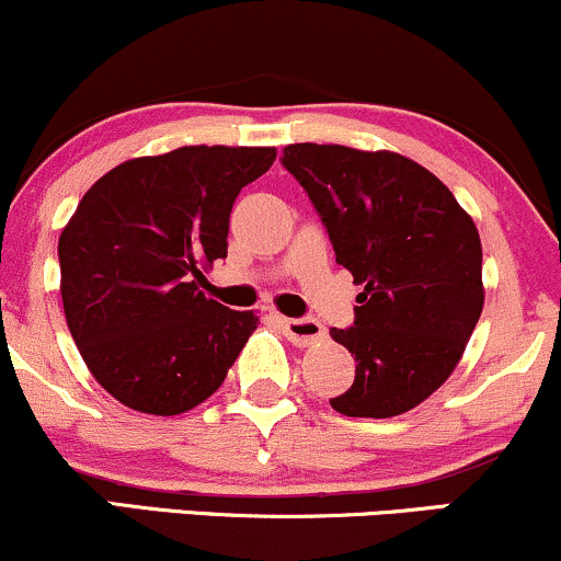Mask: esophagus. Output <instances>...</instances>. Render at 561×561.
<instances>
[{
    "label": "esophagus",
    "instance_id": "1",
    "mask_svg": "<svg viewBox=\"0 0 561 561\" xmlns=\"http://www.w3.org/2000/svg\"><path fill=\"white\" fill-rule=\"evenodd\" d=\"M275 320H278L280 329L286 331V336L291 339L294 344H299V347H305V344H312V342H320V339L325 336L323 323H318L314 318H283V314H278Z\"/></svg>",
    "mask_w": 561,
    "mask_h": 561
}]
</instances>
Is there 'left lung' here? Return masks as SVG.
Masks as SVG:
<instances>
[{
	"label": "left lung",
	"instance_id": "1",
	"mask_svg": "<svg viewBox=\"0 0 561 561\" xmlns=\"http://www.w3.org/2000/svg\"><path fill=\"white\" fill-rule=\"evenodd\" d=\"M283 167L323 219L357 294L355 323L331 329L355 355V381L331 400L352 419H392L437 392L482 314L474 219L430 169L347 145L294 142Z\"/></svg>",
	"mask_w": 561,
	"mask_h": 561
}]
</instances>
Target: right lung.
I'll return each instance as SVG.
<instances>
[{
  "instance_id": "right-lung-1",
  "label": "right lung",
  "mask_w": 561,
  "mask_h": 561,
  "mask_svg": "<svg viewBox=\"0 0 561 561\" xmlns=\"http://www.w3.org/2000/svg\"><path fill=\"white\" fill-rule=\"evenodd\" d=\"M275 148L185 145L103 174L60 232L68 331L90 374L131 411L178 416L211 398L256 331L201 291L228 256L230 211Z\"/></svg>"
}]
</instances>
